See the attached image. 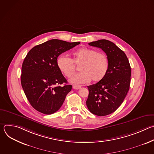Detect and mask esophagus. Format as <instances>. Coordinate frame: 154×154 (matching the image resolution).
I'll list each match as a JSON object with an SVG mask.
<instances>
[{
  "label": "esophagus",
  "mask_w": 154,
  "mask_h": 154,
  "mask_svg": "<svg viewBox=\"0 0 154 154\" xmlns=\"http://www.w3.org/2000/svg\"><path fill=\"white\" fill-rule=\"evenodd\" d=\"M72 88H73V89H74V90H79L81 88V86L80 85H73Z\"/></svg>",
  "instance_id": "1"
}]
</instances>
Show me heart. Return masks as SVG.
<instances>
[{"label": "heart", "mask_w": 154, "mask_h": 154, "mask_svg": "<svg viewBox=\"0 0 154 154\" xmlns=\"http://www.w3.org/2000/svg\"><path fill=\"white\" fill-rule=\"evenodd\" d=\"M71 59L61 55L57 60L59 70L67 77H71L75 71V65L80 66L81 72L72 76L69 82L76 84L87 83L91 80L93 82L100 81L105 76L108 69V59L102 52L96 50L83 48L72 54Z\"/></svg>", "instance_id": "b5f03b06"}]
</instances>
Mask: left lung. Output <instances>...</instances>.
<instances>
[{"mask_svg":"<svg viewBox=\"0 0 154 154\" xmlns=\"http://www.w3.org/2000/svg\"><path fill=\"white\" fill-rule=\"evenodd\" d=\"M88 45L100 48L106 54L108 69L103 79L88 86L89 94L86 103L93 114L106 116L116 110L129 90L130 65L125 54L111 41L100 39Z\"/></svg>","mask_w":154,"mask_h":154,"instance_id":"obj_1","label":"left lung"}]
</instances>
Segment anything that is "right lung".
I'll return each instance as SVG.
<instances>
[{
    "label": "right lung",
    "instance_id": "right-lung-1",
    "mask_svg": "<svg viewBox=\"0 0 154 154\" xmlns=\"http://www.w3.org/2000/svg\"><path fill=\"white\" fill-rule=\"evenodd\" d=\"M79 44L54 39L35 46L27 54L22 66L21 85L36 110L51 115L63 105L72 85H62L68 82L57 67V60Z\"/></svg>",
    "mask_w": 154,
    "mask_h": 154
}]
</instances>
